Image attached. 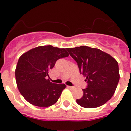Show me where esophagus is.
I'll list each match as a JSON object with an SVG mask.
<instances>
[{"label":"esophagus","mask_w":131,"mask_h":131,"mask_svg":"<svg viewBox=\"0 0 131 131\" xmlns=\"http://www.w3.org/2000/svg\"><path fill=\"white\" fill-rule=\"evenodd\" d=\"M67 87H68V89H70V90H73V89H74V87H73V86H67Z\"/></svg>","instance_id":"1"}]
</instances>
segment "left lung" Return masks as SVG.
Segmentation results:
<instances>
[{
  "label": "left lung",
  "mask_w": 131,
  "mask_h": 131,
  "mask_svg": "<svg viewBox=\"0 0 131 131\" xmlns=\"http://www.w3.org/2000/svg\"><path fill=\"white\" fill-rule=\"evenodd\" d=\"M75 60L79 72L86 76V88L76 102L85 108H95L106 104L115 92L119 81L117 62L98 48L86 46L67 48Z\"/></svg>",
  "instance_id": "obj_1"
}]
</instances>
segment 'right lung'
<instances>
[{
  "instance_id": "obj_1",
  "label": "right lung",
  "mask_w": 131,
  "mask_h": 131,
  "mask_svg": "<svg viewBox=\"0 0 131 131\" xmlns=\"http://www.w3.org/2000/svg\"><path fill=\"white\" fill-rule=\"evenodd\" d=\"M68 56L66 49L47 45L33 48L19 58L16 83L27 101L39 107H48L58 101L66 84L53 83L47 77L56 61Z\"/></svg>"
}]
</instances>
